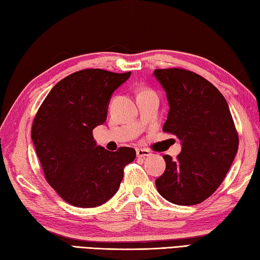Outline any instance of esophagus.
<instances>
[{
	"label": "esophagus",
	"mask_w": 260,
	"mask_h": 260,
	"mask_svg": "<svg viewBox=\"0 0 260 260\" xmlns=\"http://www.w3.org/2000/svg\"><path fill=\"white\" fill-rule=\"evenodd\" d=\"M136 151H137V157L145 158V157H148V156L151 155V153H150L149 150L144 149V148H138Z\"/></svg>",
	"instance_id": "1"
}]
</instances>
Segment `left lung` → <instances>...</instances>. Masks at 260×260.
<instances>
[{"instance_id":"8db88e82","label":"left lung","mask_w":260,"mask_h":260,"mask_svg":"<svg viewBox=\"0 0 260 260\" xmlns=\"http://www.w3.org/2000/svg\"><path fill=\"white\" fill-rule=\"evenodd\" d=\"M170 111L164 132L181 140V153L164 155L166 169L156 188L175 205H197L215 192L236 157L239 137L231 112L216 87L183 69H156Z\"/></svg>"}]
</instances>
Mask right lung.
<instances>
[{
	"label": "right lung",
	"mask_w": 260,
	"mask_h": 260,
	"mask_svg": "<svg viewBox=\"0 0 260 260\" xmlns=\"http://www.w3.org/2000/svg\"><path fill=\"white\" fill-rule=\"evenodd\" d=\"M131 72L80 70L52 88L34 119L31 139L44 174L62 199L76 207L101 206L119 190L136 150L99 146L92 130L104 123L115 89Z\"/></svg>",
	"instance_id": "right-lung-1"
}]
</instances>
